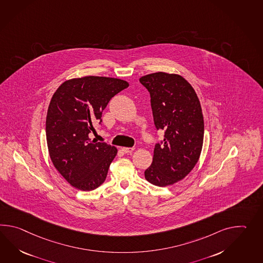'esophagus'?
Returning <instances> with one entry per match:
<instances>
[{
  "label": "esophagus",
  "instance_id": "esophagus-1",
  "mask_svg": "<svg viewBox=\"0 0 263 263\" xmlns=\"http://www.w3.org/2000/svg\"><path fill=\"white\" fill-rule=\"evenodd\" d=\"M134 147H123L122 148V151L125 154H128V153L133 152L134 151Z\"/></svg>",
  "mask_w": 263,
  "mask_h": 263
}]
</instances>
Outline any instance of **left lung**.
I'll return each mask as SVG.
<instances>
[{"label": "left lung", "mask_w": 263, "mask_h": 263, "mask_svg": "<svg viewBox=\"0 0 263 263\" xmlns=\"http://www.w3.org/2000/svg\"><path fill=\"white\" fill-rule=\"evenodd\" d=\"M151 96L156 128L165 132L155 145L146 180L166 187L187 176L198 161L204 140V118L197 94L178 74L155 72L140 77Z\"/></svg>", "instance_id": "1"}]
</instances>
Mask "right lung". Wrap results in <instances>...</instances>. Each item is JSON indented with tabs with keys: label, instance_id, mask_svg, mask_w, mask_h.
I'll return each instance as SVG.
<instances>
[{
	"label": "right lung",
	"instance_id": "right-lung-1",
	"mask_svg": "<svg viewBox=\"0 0 263 263\" xmlns=\"http://www.w3.org/2000/svg\"><path fill=\"white\" fill-rule=\"evenodd\" d=\"M122 79L85 76L59 86L48 107L46 140L55 169L72 187L92 191L102 185L117 149L91 140L93 123L112 97L128 87Z\"/></svg>",
	"mask_w": 263,
	"mask_h": 263
}]
</instances>
